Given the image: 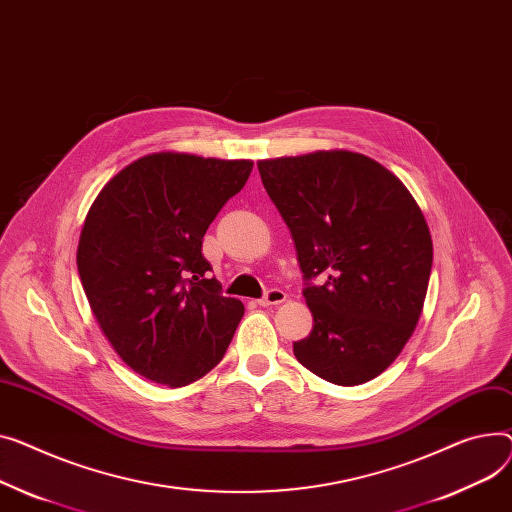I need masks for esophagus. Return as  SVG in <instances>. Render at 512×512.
I'll list each match as a JSON object with an SVG mask.
<instances>
[{"label":"esophagus","instance_id":"1","mask_svg":"<svg viewBox=\"0 0 512 512\" xmlns=\"http://www.w3.org/2000/svg\"><path fill=\"white\" fill-rule=\"evenodd\" d=\"M286 300V292L280 288H271L263 298H259L257 302L261 306H271V304H282Z\"/></svg>","mask_w":512,"mask_h":512}]
</instances>
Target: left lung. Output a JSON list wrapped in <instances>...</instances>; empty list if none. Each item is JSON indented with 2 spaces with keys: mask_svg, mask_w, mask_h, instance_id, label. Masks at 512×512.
Returning a JSON list of instances; mask_svg holds the SVG:
<instances>
[{
  "mask_svg": "<svg viewBox=\"0 0 512 512\" xmlns=\"http://www.w3.org/2000/svg\"><path fill=\"white\" fill-rule=\"evenodd\" d=\"M309 282L313 331L296 360L342 387L372 381L412 337L428 290L432 236L412 193L377 160L319 150L257 162ZM323 275L326 284L310 280Z\"/></svg>",
  "mask_w": 512,
  "mask_h": 512,
  "instance_id": "1",
  "label": "left lung"
}]
</instances>
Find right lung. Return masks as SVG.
Masks as SVG:
<instances>
[{
  "label": "right lung",
  "instance_id": "right-lung-1",
  "mask_svg": "<svg viewBox=\"0 0 512 512\" xmlns=\"http://www.w3.org/2000/svg\"><path fill=\"white\" fill-rule=\"evenodd\" d=\"M251 170L156 152L119 170L88 210L76 261L90 309L121 360L158 385L208 374L243 319V302L208 278L201 243Z\"/></svg>",
  "mask_w": 512,
  "mask_h": 512
}]
</instances>
